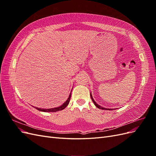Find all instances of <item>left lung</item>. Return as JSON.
<instances>
[{
  "label": "left lung",
  "instance_id": "obj_1",
  "mask_svg": "<svg viewBox=\"0 0 156 156\" xmlns=\"http://www.w3.org/2000/svg\"><path fill=\"white\" fill-rule=\"evenodd\" d=\"M90 98H91V99H92V100L93 103H94V105H96V107H97L98 108H100V109H103V110H112V108H107L103 107H101V106H100V105H99L98 104H97L96 102L94 100V99H93V98H92V96L91 93H90Z\"/></svg>",
  "mask_w": 156,
  "mask_h": 156
}]
</instances>
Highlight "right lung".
Listing matches in <instances>:
<instances>
[{
  "instance_id": "add662e5",
  "label": "right lung",
  "mask_w": 156,
  "mask_h": 156,
  "mask_svg": "<svg viewBox=\"0 0 156 156\" xmlns=\"http://www.w3.org/2000/svg\"><path fill=\"white\" fill-rule=\"evenodd\" d=\"M71 94H72V93L69 94V96L68 98V100L66 101L62 105H60V107H55V108H38V107H34V108H36L37 110H38L40 111H42V112H56V111H62V110L64 109V108L66 107L67 105L69 104V102L70 98H71V95H72Z\"/></svg>"
}]
</instances>
